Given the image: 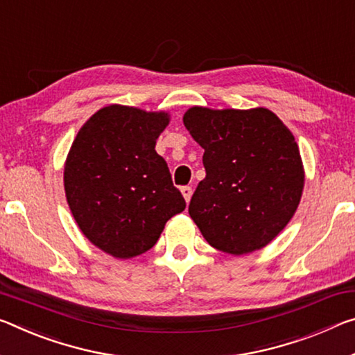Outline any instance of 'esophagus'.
I'll return each instance as SVG.
<instances>
[{
  "label": "esophagus",
  "instance_id": "obj_1",
  "mask_svg": "<svg viewBox=\"0 0 355 355\" xmlns=\"http://www.w3.org/2000/svg\"><path fill=\"white\" fill-rule=\"evenodd\" d=\"M182 194H183L184 200H187V204H189L191 196H193V188H191V187H183L182 188Z\"/></svg>",
  "mask_w": 355,
  "mask_h": 355
}]
</instances>
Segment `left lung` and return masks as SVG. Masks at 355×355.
<instances>
[{
  "instance_id": "1",
  "label": "left lung",
  "mask_w": 355,
  "mask_h": 355,
  "mask_svg": "<svg viewBox=\"0 0 355 355\" xmlns=\"http://www.w3.org/2000/svg\"><path fill=\"white\" fill-rule=\"evenodd\" d=\"M183 123L204 148L207 175L189 216L213 248L234 256L267 246L294 216L305 172L294 136L272 110L191 107Z\"/></svg>"
}]
</instances>
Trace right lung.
Wrapping results in <instances>:
<instances>
[{"instance_id":"add662e5","label":"right lung","mask_w":355,"mask_h":355,"mask_svg":"<svg viewBox=\"0 0 355 355\" xmlns=\"http://www.w3.org/2000/svg\"><path fill=\"white\" fill-rule=\"evenodd\" d=\"M166 112L112 104L80 128L64 164L66 199L77 226L116 259L153 248L166 223L187 207L156 139Z\"/></svg>"}]
</instances>
